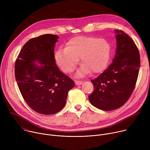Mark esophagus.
Here are the masks:
<instances>
[{
  "label": "esophagus",
  "mask_w": 150,
  "mask_h": 150,
  "mask_svg": "<svg viewBox=\"0 0 150 150\" xmlns=\"http://www.w3.org/2000/svg\"><path fill=\"white\" fill-rule=\"evenodd\" d=\"M83 82L82 81H79V80H76L75 81V84L76 85H80L81 84H82Z\"/></svg>",
  "instance_id": "34e87169"
}]
</instances>
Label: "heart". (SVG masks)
Here are the masks:
<instances>
[{"label": "heart", "instance_id": "heart-1", "mask_svg": "<svg viewBox=\"0 0 150 150\" xmlns=\"http://www.w3.org/2000/svg\"><path fill=\"white\" fill-rule=\"evenodd\" d=\"M110 54V45L104 38L95 37H77L71 39L65 49H60L54 57L57 65L65 73L73 72L81 58L82 65L78 72L82 76L90 71L98 74L108 65Z\"/></svg>", "mask_w": 150, "mask_h": 150}]
</instances>
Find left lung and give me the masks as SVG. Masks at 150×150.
<instances>
[{
	"instance_id": "obj_1",
	"label": "left lung",
	"mask_w": 150,
	"mask_h": 150,
	"mask_svg": "<svg viewBox=\"0 0 150 150\" xmlns=\"http://www.w3.org/2000/svg\"><path fill=\"white\" fill-rule=\"evenodd\" d=\"M117 48L113 62L92 79L94 91L88 96L96 108L110 111L122 106L131 97L137 83L139 67V50L132 39L115 30Z\"/></svg>"
}]
</instances>
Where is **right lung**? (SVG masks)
Segmentation results:
<instances>
[{"mask_svg": "<svg viewBox=\"0 0 150 150\" xmlns=\"http://www.w3.org/2000/svg\"><path fill=\"white\" fill-rule=\"evenodd\" d=\"M58 38L56 35L44 34L30 39L15 62V75L21 94L33 110L42 115L61 110L68 91L74 87V82L55 63L54 49Z\"/></svg>", "mask_w": 150, "mask_h": 150, "instance_id": "obj_1", "label": "right lung"}]
</instances>
